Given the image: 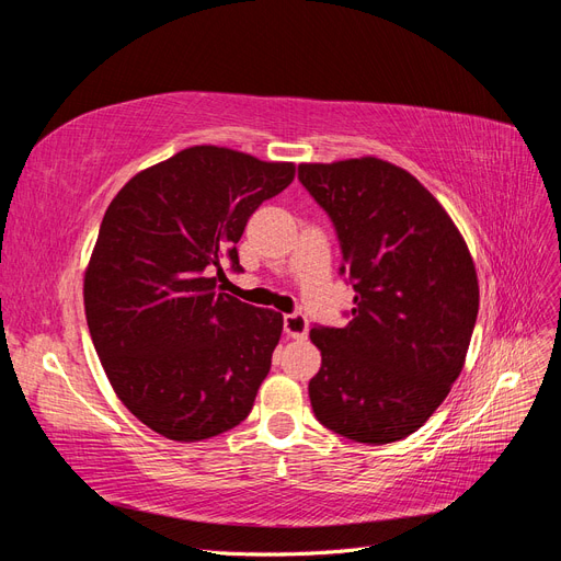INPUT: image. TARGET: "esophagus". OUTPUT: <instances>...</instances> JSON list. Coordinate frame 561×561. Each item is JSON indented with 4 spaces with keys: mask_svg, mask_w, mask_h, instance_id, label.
Wrapping results in <instances>:
<instances>
[{
    "mask_svg": "<svg viewBox=\"0 0 561 561\" xmlns=\"http://www.w3.org/2000/svg\"><path fill=\"white\" fill-rule=\"evenodd\" d=\"M283 330L287 336L293 339H304L309 334V322H307V316L301 313H287L283 318Z\"/></svg>",
    "mask_w": 561,
    "mask_h": 561,
    "instance_id": "34e87169",
    "label": "esophagus"
}]
</instances>
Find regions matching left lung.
<instances>
[{
    "instance_id": "8db88e82",
    "label": "left lung",
    "mask_w": 561,
    "mask_h": 561,
    "mask_svg": "<svg viewBox=\"0 0 561 561\" xmlns=\"http://www.w3.org/2000/svg\"><path fill=\"white\" fill-rule=\"evenodd\" d=\"M299 182L330 215L355 290L346 328L311 330L313 414L353 443H396L463 369L480 309L468 245L426 186L388 161L301 163Z\"/></svg>"
}]
</instances>
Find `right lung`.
I'll return each instance as SVG.
<instances>
[{
    "instance_id": "1",
    "label": "right lung",
    "mask_w": 561,
    "mask_h": 561,
    "mask_svg": "<svg viewBox=\"0 0 561 561\" xmlns=\"http://www.w3.org/2000/svg\"><path fill=\"white\" fill-rule=\"evenodd\" d=\"M295 180V163L196 145L130 178L100 225L83 278L98 358L130 414L175 443L250 414L283 316L217 293L250 215ZM219 276V274H217Z\"/></svg>"
}]
</instances>
